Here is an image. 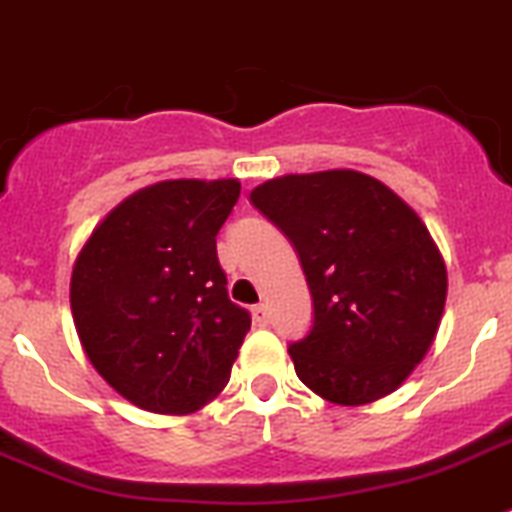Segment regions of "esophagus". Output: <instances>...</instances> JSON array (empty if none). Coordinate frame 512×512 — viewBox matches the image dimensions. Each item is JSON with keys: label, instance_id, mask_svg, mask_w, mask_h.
I'll use <instances>...</instances> for the list:
<instances>
[{"label": "esophagus", "instance_id": "1", "mask_svg": "<svg viewBox=\"0 0 512 512\" xmlns=\"http://www.w3.org/2000/svg\"><path fill=\"white\" fill-rule=\"evenodd\" d=\"M252 319H255L257 326H267V324H270V308H267L265 303L255 306V308H252Z\"/></svg>", "mask_w": 512, "mask_h": 512}]
</instances>
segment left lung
Wrapping results in <instances>:
<instances>
[{"label":"left lung","instance_id":"left-lung-1","mask_svg":"<svg viewBox=\"0 0 512 512\" xmlns=\"http://www.w3.org/2000/svg\"><path fill=\"white\" fill-rule=\"evenodd\" d=\"M250 201L293 242L313 326L290 344L298 380L336 405L398 390L444 316L446 265L421 216L359 170L280 176Z\"/></svg>","mask_w":512,"mask_h":512}]
</instances>
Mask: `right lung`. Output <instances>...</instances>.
<instances>
[{"label": "right lung", "mask_w": 512, "mask_h": 512, "mask_svg": "<svg viewBox=\"0 0 512 512\" xmlns=\"http://www.w3.org/2000/svg\"><path fill=\"white\" fill-rule=\"evenodd\" d=\"M237 178H178L114 206L78 252L71 313L86 357L132 405L183 416L227 388L250 313L229 301L216 234Z\"/></svg>", "instance_id": "obj_1"}]
</instances>
